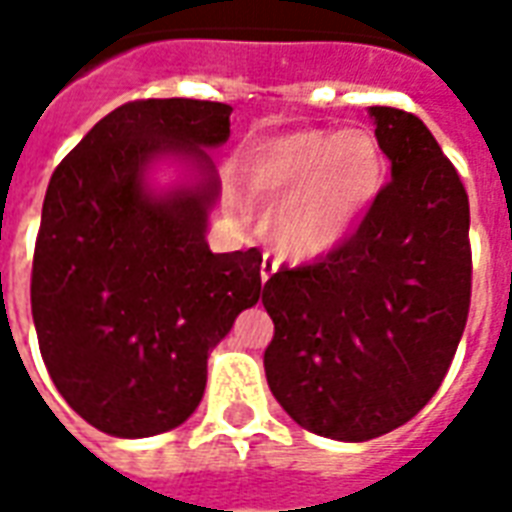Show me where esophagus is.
I'll return each instance as SVG.
<instances>
[{
	"mask_svg": "<svg viewBox=\"0 0 512 512\" xmlns=\"http://www.w3.org/2000/svg\"><path fill=\"white\" fill-rule=\"evenodd\" d=\"M274 271H277V260H274V257L266 252V255H263V263H260V279H263V282H268Z\"/></svg>",
	"mask_w": 512,
	"mask_h": 512,
	"instance_id": "obj_1",
	"label": "esophagus"
}]
</instances>
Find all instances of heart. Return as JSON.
Masks as SVG:
<instances>
[{
	"label": "heart",
	"instance_id": "1",
	"mask_svg": "<svg viewBox=\"0 0 512 512\" xmlns=\"http://www.w3.org/2000/svg\"><path fill=\"white\" fill-rule=\"evenodd\" d=\"M384 150L367 128H301L249 158L244 194L271 205V238L282 255L318 257L343 244L384 186Z\"/></svg>",
	"mask_w": 512,
	"mask_h": 512
}]
</instances>
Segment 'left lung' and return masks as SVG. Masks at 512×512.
Instances as JSON below:
<instances>
[{
    "label": "left lung",
    "instance_id": "obj_1",
    "mask_svg": "<svg viewBox=\"0 0 512 512\" xmlns=\"http://www.w3.org/2000/svg\"><path fill=\"white\" fill-rule=\"evenodd\" d=\"M370 117L392 180L343 244L263 285L268 386L301 428L337 441L384 436L436 395L472 301L461 175L417 115Z\"/></svg>",
    "mask_w": 512,
    "mask_h": 512
}]
</instances>
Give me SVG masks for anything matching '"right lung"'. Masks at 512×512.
<instances>
[{"instance_id":"1","label":"right lung","mask_w":512,"mask_h":512,"mask_svg":"<svg viewBox=\"0 0 512 512\" xmlns=\"http://www.w3.org/2000/svg\"><path fill=\"white\" fill-rule=\"evenodd\" d=\"M233 106L128 101L98 120L54 169L32 257L40 356L68 406L93 428L142 439L200 406L208 354L260 299V249L205 244L219 183L205 147L230 136ZM189 157L203 180L156 198L146 167Z\"/></svg>"}]
</instances>
